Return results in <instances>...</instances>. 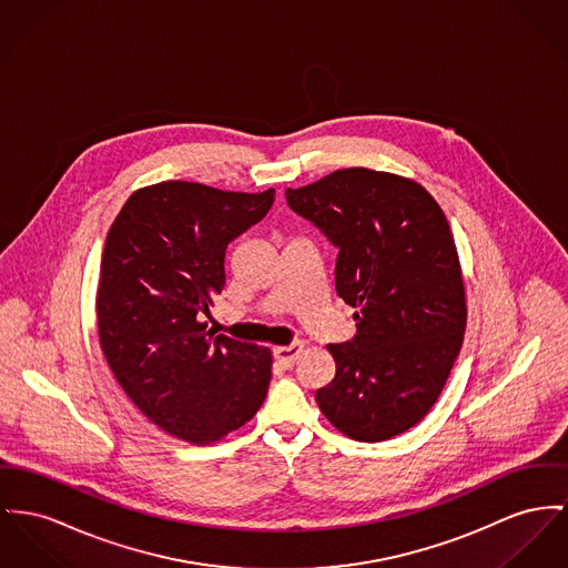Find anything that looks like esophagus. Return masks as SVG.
Masks as SVG:
<instances>
[{
	"mask_svg": "<svg viewBox=\"0 0 568 568\" xmlns=\"http://www.w3.org/2000/svg\"><path fill=\"white\" fill-rule=\"evenodd\" d=\"M303 342H295V344H286V346H275L273 348V357L282 368H291L297 357L302 355Z\"/></svg>",
	"mask_w": 568,
	"mask_h": 568,
	"instance_id": "esophagus-1",
	"label": "esophagus"
}]
</instances>
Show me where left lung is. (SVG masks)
Returning a JSON list of instances; mask_svg holds the SVG:
<instances>
[{"label": "left lung", "mask_w": 568, "mask_h": 568, "mask_svg": "<svg viewBox=\"0 0 568 568\" xmlns=\"http://www.w3.org/2000/svg\"><path fill=\"white\" fill-rule=\"evenodd\" d=\"M288 206L338 247L336 293L357 307V334L327 344L336 377L316 403L342 435L383 442L437 403L463 346L467 300L453 230L414 179L336 170Z\"/></svg>", "instance_id": "8db88e82"}]
</instances>
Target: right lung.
Returning <instances> with one entry per match:
<instances>
[{"mask_svg":"<svg viewBox=\"0 0 568 568\" xmlns=\"http://www.w3.org/2000/svg\"><path fill=\"white\" fill-rule=\"evenodd\" d=\"M275 190L163 181L129 195L108 232L97 288L101 351L133 405L193 446L222 442L266 398L271 348L215 336L227 243L254 226Z\"/></svg>","mask_w":568,"mask_h":568,"instance_id":"obj_1","label":"right lung"}]
</instances>
